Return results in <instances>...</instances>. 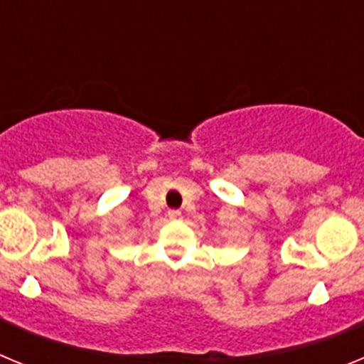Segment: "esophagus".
Masks as SVG:
<instances>
[{
    "instance_id": "esophagus-1",
    "label": "esophagus",
    "mask_w": 364,
    "mask_h": 364,
    "mask_svg": "<svg viewBox=\"0 0 364 364\" xmlns=\"http://www.w3.org/2000/svg\"><path fill=\"white\" fill-rule=\"evenodd\" d=\"M167 217L171 218V220H178V218H182V213L178 210H169L167 211Z\"/></svg>"
}]
</instances>
